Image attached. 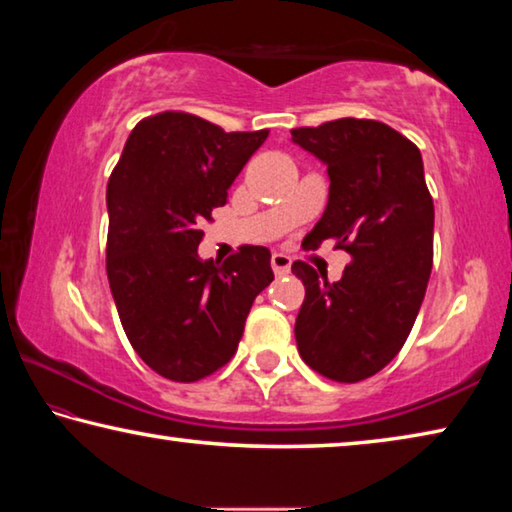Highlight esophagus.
<instances>
[{
	"label": "esophagus",
	"instance_id": "obj_1",
	"mask_svg": "<svg viewBox=\"0 0 512 512\" xmlns=\"http://www.w3.org/2000/svg\"><path fill=\"white\" fill-rule=\"evenodd\" d=\"M271 266L275 275H287L291 271V257L285 253H273Z\"/></svg>",
	"mask_w": 512,
	"mask_h": 512
}]
</instances>
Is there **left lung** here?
<instances>
[{
	"mask_svg": "<svg viewBox=\"0 0 512 512\" xmlns=\"http://www.w3.org/2000/svg\"><path fill=\"white\" fill-rule=\"evenodd\" d=\"M291 141L328 166L330 193L307 234L316 248L337 239L353 262L328 282L294 262L305 300L296 344L307 367L337 383H360L396 358L433 269L435 209L421 152L378 120L339 118L291 129Z\"/></svg>",
	"mask_w": 512,
	"mask_h": 512,
	"instance_id": "8db88e82",
	"label": "left lung"
}]
</instances>
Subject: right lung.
I'll use <instances>...</instances> for the list:
<instances>
[{"instance_id": "add662e5", "label": "right lung", "mask_w": 512, "mask_h": 512, "mask_svg": "<svg viewBox=\"0 0 512 512\" xmlns=\"http://www.w3.org/2000/svg\"><path fill=\"white\" fill-rule=\"evenodd\" d=\"M266 136L164 111L132 129L109 177L107 275L120 323L139 358L175 383L230 362L253 300L273 282L264 246L225 262L198 257L202 221Z\"/></svg>"}]
</instances>
